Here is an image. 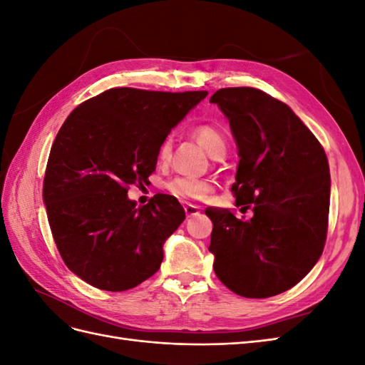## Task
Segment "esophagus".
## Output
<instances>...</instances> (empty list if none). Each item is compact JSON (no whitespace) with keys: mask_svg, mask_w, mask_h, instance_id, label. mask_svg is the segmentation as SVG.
Here are the masks:
<instances>
[{"mask_svg":"<svg viewBox=\"0 0 365 365\" xmlns=\"http://www.w3.org/2000/svg\"><path fill=\"white\" fill-rule=\"evenodd\" d=\"M184 212L187 215V217H193L200 215V207H196L193 204H184Z\"/></svg>","mask_w":365,"mask_h":365,"instance_id":"1","label":"esophagus"}]
</instances>
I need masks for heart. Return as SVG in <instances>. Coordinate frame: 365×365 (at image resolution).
Instances as JSON below:
<instances>
[{"instance_id":"b5f03b06","label":"heart","mask_w":365,"mask_h":365,"mask_svg":"<svg viewBox=\"0 0 365 365\" xmlns=\"http://www.w3.org/2000/svg\"><path fill=\"white\" fill-rule=\"evenodd\" d=\"M192 137L200 143V145L208 152L210 157H219L225 155L227 150V141L222 132L212 125H197L192 130ZM172 149V141L168 138L163 141V145L158 152L160 161L169 160ZM168 192L176 197H182V200H204V197L212 193L213 184L208 180L201 178H190V176H178L165 185Z\"/></svg>"}]
</instances>
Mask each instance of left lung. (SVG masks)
<instances>
[{"label":"left lung","instance_id":"obj_1","mask_svg":"<svg viewBox=\"0 0 365 365\" xmlns=\"http://www.w3.org/2000/svg\"><path fill=\"white\" fill-rule=\"evenodd\" d=\"M210 102L230 121L239 149L236 204L242 220L207 208L213 231V269L228 289L267 298L291 289L322 256L329 219L326 152L292 109L256 88H222Z\"/></svg>","mask_w":365,"mask_h":365}]
</instances>
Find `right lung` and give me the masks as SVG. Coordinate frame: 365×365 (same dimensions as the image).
<instances>
[{"mask_svg":"<svg viewBox=\"0 0 365 365\" xmlns=\"http://www.w3.org/2000/svg\"><path fill=\"white\" fill-rule=\"evenodd\" d=\"M207 94L111 88L63 121L42 195L53 239L77 277L120 292L160 269L163 245L184 208L170 195L135 207L128 187L148 181L165 137Z\"/></svg>","mask_w":365,"mask_h":365,"instance_id":"right-lung-1","label":"right lung"}]
</instances>
